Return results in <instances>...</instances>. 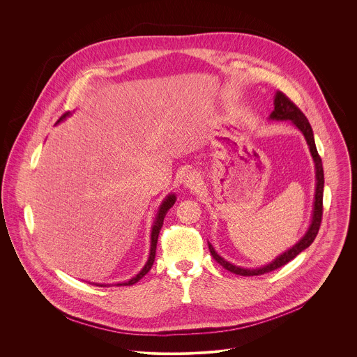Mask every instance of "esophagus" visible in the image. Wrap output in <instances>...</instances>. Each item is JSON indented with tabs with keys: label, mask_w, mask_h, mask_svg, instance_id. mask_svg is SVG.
Listing matches in <instances>:
<instances>
[{
	"label": "esophagus",
	"mask_w": 357,
	"mask_h": 357,
	"mask_svg": "<svg viewBox=\"0 0 357 357\" xmlns=\"http://www.w3.org/2000/svg\"><path fill=\"white\" fill-rule=\"evenodd\" d=\"M198 181H199V177L194 172L187 173V176L184 177V183L187 187H195V185H198Z\"/></svg>",
	"instance_id": "esophagus-1"
}]
</instances>
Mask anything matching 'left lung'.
Here are the masks:
<instances>
[{
	"label": "left lung",
	"mask_w": 357,
	"mask_h": 357,
	"mask_svg": "<svg viewBox=\"0 0 357 357\" xmlns=\"http://www.w3.org/2000/svg\"><path fill=\"white\" fill-rule=\"evenodd\" d=\"M271 119H276V121H286L290 119L293 121V123L304 133L305 136L306 143L309 146L310 153L313 156L314 160V166H316V195H314V207H313V220L312 224L306 232L305 236L296 245L293 246L290 250H287L286 253L279 255L273 262H271L269 265H265L262 268H255V269H249V268H241L236 265L229 264L228 261H225L224 258H221L220 255L215 253V250L213 249V246L208 243V250L211 257L227 271L235 273V275H241V276H258V275H264L268 272H272L278 268H282L283 265H286L287 262H290L293 258H296L300 255L303 250H305L306 248H309L312 245V242L314 241L319 229H320V224H321V217H323V187H324V172H323V163H321V158L316 150V144H314V139H313V132L310 128L309 121L306 119L305 114L297 107V104L291 102L283 92H278L275 96V109L271 114Z\"/></svg>",
	"instance_id": "obj_1"
}]
</instances>
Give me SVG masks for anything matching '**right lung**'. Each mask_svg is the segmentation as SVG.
Instances as JSON below:
<instances>
[{"label": "right lung", "instance_id": "right-lung-1", "mask_svg": "<svg viewBox=\"0 0 357 357\" xmlns=\"http://www.w3.org/2000/svg\"><path fill=\"white\" fill-rule=\"evenodd\" d=\"M68 115V112H66V114H63L60 118H59V121L57 122H60L63 118H66ZM176 202V197L174 195H169L165 201H163V204L160 206V208H159V213H158V215H156V221H155V224H153V232H151V253H150V258H149V261H147V264L144 265V268L140 271V273H137V276H135V278H132L129 282H125V283H119V284H116V286H132V284H135V283H137L144 275H147L149 273V271L151 269V266H153V261H155V253H156V243H158V236H159V232H160V228H162V225H163V218H165V215H166V213H167V210L174 204Z\"/></svg>", "mask_w": 357, "mask_h": 357}]
</instances>
